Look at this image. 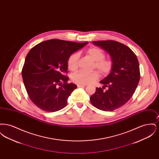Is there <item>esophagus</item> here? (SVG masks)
<instances>
[{
  "label": "esophagus",
  "mask_w": 159,
  "mask_h": 159,
  "mask_svg": "<svg viewBox=\"0 0 159 159\" xmlns=\"http://www.w3.org/2000/svg\"><path fill=\"white\" fill-rule=\"evenodd\" d=\"M86 84H77V87L78 88H82V87H85L86 86Z\"/></svg>",
  "instance_id": "1"
}]
</instances>
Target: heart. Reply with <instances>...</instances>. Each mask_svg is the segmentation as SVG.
Here are the masks:
<instances>
[{"instance_id": "b5f03b06", "label": "heart", "mask_w": 159, "mask_h": 159, "mask_svg": "<svg viewBox=\"0 0 159 159\" xmlns=\"http://www.w3.org/2000/svg\"><path fill=\"white\" fill-rule=\"evenodd\" d=\"M86 53L92 60L95 61L94 66L98 69L102 75H106L109 73L113 68V61L109 59H105V53L104 51L97 47H91L89 48ZM79 55L78 53H73L70 55L67 60L68 68L73 72H75L78 68V61ZM98 71L94 70L91 72L80 71L71 76V80L73 82L79 84H87L92 83L98 79L99 77Z\"/></svg>"}]
</instances>
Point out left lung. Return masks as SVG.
Masks as SVG:
<instances>
[{
  "instance_id": "left-lung-1",
  "label": "left lung",
  "mask_w": 159,
  "mask_h": 159,
  "mask_svg": "<svg viewBox=\"0 0 159 159\" xmlns=\"http://www.w3.org/2000/svg\"><path fill=\"white\" fill-rule=\"evenodd\" d=\"M92 43L109 53L113 66L110 73L99 82L103 88H97L90 97L91 103L99 110L113 111L124 106L136 90L140 79L138 60L128 46L120 42L99 40ZM105 87L109 88L106 91Z\"/></svg>"
}]
</instances>
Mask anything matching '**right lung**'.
<instances>
[{"mask_svg": "<svg viewBox=\"0 0 159 159\" xmlns=\"http://www.w3.org/2000/svg\"><path fill=\"white\" fill-rule=\"evenodd\" d=\"M88 43L51 39L31 49L25 59L22 77L29 98L39 108L54 112L67 106L69 96L77 88L75 84L67 83V60Z\"/></svg>", "mask_w": 159, "mask_h": 159, "instance_id": "obj_1", "label": "right lung"}]
</instances>
